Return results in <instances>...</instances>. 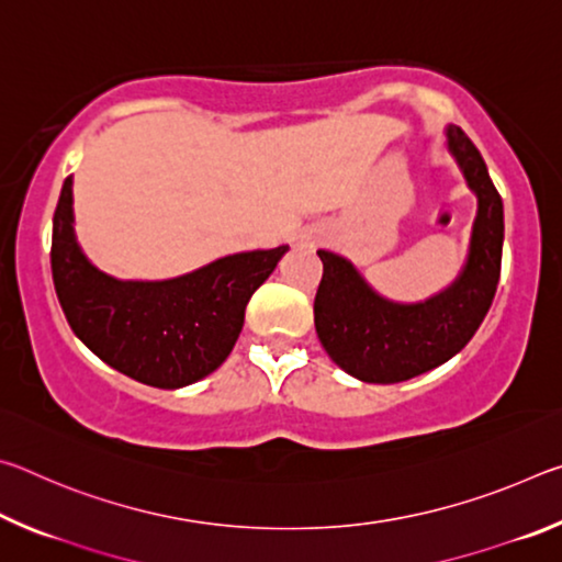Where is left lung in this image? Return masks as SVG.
Wrapping results in <instances>:
<instances>
[{"instance_id": "8db88e82", "label": "left lung", "mask_w": 562, "mask_h": 562, "mask_svg": "<svg viewBox=\"0 0 562 562\" xmlns=\"http://www.w3.org/2000/svg\"><path fill=\"white\" fill-rule=\"evenodd\" d=\"M446 148L479 198L469 255L449 288L422 302H392L349 260L317 250L325 268L315 297L317 337L331 361L359 382L396 384L431 372L469 345L491 310L501 278L503 201L459 126H446Z\"/></svg>"}]
</instances>
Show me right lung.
I'll list each match as a JSON object with an SVG mask.
<instances>
[{
  "label": "right lung",
  "mask_w": 562,
  "mask_h": 562,
  "mask_svg": "<svg viewBox=\"0 0 562 562\" xmlns=\"http://www.w3.org/2000/svg\"><path fill=\"white\" fill-rule=\"evenodd\" d=\"M74 180H64L52 231L56 297L74 335L116 372L180 389L215 372L240 337L252 292L288 245L235 252L170 280H116L87 260L74 233Z\"/></svg>",
  "instance_id": "right-lung-1"
}]
</instances>
